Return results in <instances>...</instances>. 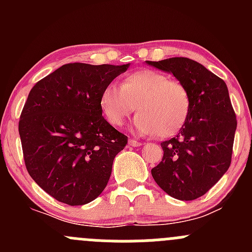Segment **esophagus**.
I'll use <instances>...</instances> for the list:
<instances>
[{
  "instance_id": "esophagus-1",
  "label": "esophagus",
  "mask_w": 252,
  "mask_h": 252,
  "mask_svg": "<svg viewBox=\"0 0 252 252\" xmlns=\"http://www.w3.org/2000/svg\"><path fill=\"white\" fill-rule=\"evenodd\" d=\"M129 145L134 147H138V146H141V142L135 140V139H130V140H129Z\"/></svg>"
}]
</instances>
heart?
<instances>
[{"instance_id": "b5f03b06", "label": "heart", "mask_w": 252, "mask_h": 252, "mask_svg": "<svg viewBox=\"0 0 252 252\" xmlns=\"http://www.w3.org/2000/svg\"><path fill=\"white\" fill-rule=\"evenodd\" d=\"M100 110L108 123L123 126L138 107L133 128L140 135L169 136L179 130L190 111L187 86L158 70L142 69L131 73L121 86L108 84L100 95Z\"/></svg>"}]
</instances>
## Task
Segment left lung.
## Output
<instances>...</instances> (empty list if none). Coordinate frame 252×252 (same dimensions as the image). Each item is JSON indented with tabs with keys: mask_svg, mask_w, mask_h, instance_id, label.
Returning a JSON list of instances; mask_svg holds the SVG:
<instances>
[{
	"mask_svg": "<svg viewBox=\"0 0 252 252\" xmlns=\"http://www.w3.org/2000/svg\"><path fill=\"white\" fill-rule=\"evenodd\" d=\"M146 63L173 74L189 91V114L179 133L161 142L163 157L151 174L169 196L191 201L206 194L230 166L236 117L228 88L190 58Z\"/></svg>",
	"mask_w": 252,
	"mask_h": 252,
	"instance_id": "1",
	"label": "left lung"
}]
</instances>
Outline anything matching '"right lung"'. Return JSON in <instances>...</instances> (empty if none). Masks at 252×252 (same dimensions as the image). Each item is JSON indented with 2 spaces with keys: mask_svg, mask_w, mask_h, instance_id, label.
Wrapping results in <instances>:
<instances>
[{
  "mask_svg": "<svg viewBox=\"0 0 252 252\" xmlns=\"http://www.w3.org/2000/svg\"><path fill=\"white\" fill-rule=\"evenodd\" d=\"M129 64H64L30 90L19 119L28 173L70 206L95 200L128 138L102 117L100 95Z\"/></svg>",
  "mask_w": 252,
  "mask_h": 252,
  "instance_id": "add662e5",
  "label": "right lung"
}]
</instances>
